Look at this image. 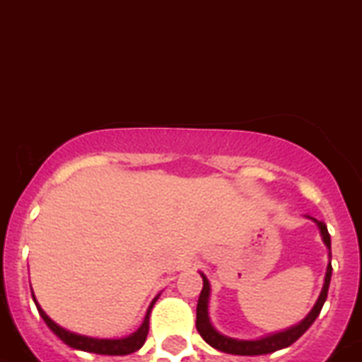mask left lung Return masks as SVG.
<instances>
[{"mask_svg":"<svg viewBox=\"0 0 362 362\" xmlns=\"http://www.w3.org/2000/svg\"><path fill=\"white\" fill-rule=\"evenodd\" d=\"M310 218V216H308ZM317 223L319 230H321V236H323L325 245L328 247V256L332 258V247H330V234H328L327 226L323 221H317L315 218H310ZM330 278H332V263H328L327 267V274H325V285L323 291L319 294L317 301H315L314 308L308 312V315L303 319L301 323L296 325V327L288 328V330L278 332V334L267 335V337H262V339L256 341H243V339H233V337H227V335L220 334V332L214 330V327L209 321V314H207V303H209V292L211 286L207 278L202 274V279H204V286H202L200 298H198L197 305V330L198 334L202 335V339L207 344H211L213 348L220 351H226V354H233V356H263V354H272L276 350H281V348L291 346L292 343L301 337L305 332L310 328V325L314 323L315 317L319 315L321 308H323L325 301H327L328 296V286H330Z\"/></svg>","mask_w":362,"mask_h":362,"instance_id":"left-lung-1","label":"left lung"}]
</instances>
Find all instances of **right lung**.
<instances>
[{"instance_id": "right-lung-1", "label": "right lung", "mask_w": 362, "mask_h": 362, "mask_svg": "<svg viewBox=\"0 0 362 362\" xmlns=\"http://www.w3.org/2000/svg\"><path fill=\"white\" fill-rule=\"evenodd\" d=\"M34 298L35 307H37L39 315L43 317L45 323L48 325L52 332H54L64 344L68 346L76 348V350H83V351H90V354H99V356H128V354H133L139 348H142V344L146 343V337H148L149 332V314H151V308L155 305V301L158 299V296L151 301L148 308V314L144 317V323L141 325V328L132 334L129 337H122V339H97V337H88V335H79L74 334V332L66 330V328L59 327L57 323H54L41 307H39V303L35 301V296L32 294Z\"/></svg>"}]
</instances>
